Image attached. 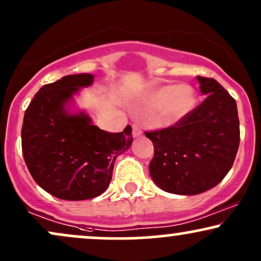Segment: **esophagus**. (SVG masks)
I'll use <instances>...</instances> for the list:
<instances>
[{
	"label": "esophagus",
	"mask_w": 261,
	"mask_h": 261,
	"mask_svg": "<svg viewBox=\"0 0 261 261\" xmlns=\"http://www.w3.org/2000/svg\"><path fill=\"white\" fill-rule=\"evenodd\" d=\"M141 135H142V128H141L140 124H134L133 125V136L140 137Z\"/></svg>",
	"instance_id": "obj_1"
}]
</instances>
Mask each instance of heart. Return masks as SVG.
Returning <instances> with one entry per match:
<instances>
[{
    "mask_svg": "<svg viewBox=\"0 0 261 261\" xmlns=\"http://www.w3.org/2000/svg\"><path fill=\"white\" fill-rule=\"evenodd\" d=\"M144 105L155 108L156 120L161 124L170 125L180 121L193 111L197 105V93L187 84L176 86L162 85L146 93Z\"/></svg>",
    "mask_w": 261,
    "mask_h": 261,
    "instance_id": "obj_1",
    "label": "heart"
}]
</instances>
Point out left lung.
<instances>
[{
    "mask_svg": "<svg viewBox=\"0 0 261 261\" xmlns=\"http://www.w3.org/2000/svg\"><path fill=\"white\" fill-rule=\"evenodd\" d=\"M197 80L206 98L172 126L146 133L154 146L153 181L165 192L182 196L203 193L222 181L240 146L236 100L212 77Z\"/></svg>",
    "mask_w": 261,
    "mask_h": 261,
    "instance_id": "obj_1",
    "label": "left lung"
}]
</instances>
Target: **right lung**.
<instances>
[{"label":"right lung","mask_w":261,"mask_h":261,"mask_svg":"<svg viewBox=\"0 0 261 261\" xmlns=\"http://www.w3.org/2000/svg\"><path fill=\"white\" fill-rule=\"evenodd\" d=\"M93 79L76 74L47 84L25 111V164L36 184L57 198L84 200L102 194L111 184L115 159L133 143L130 125L122 133H107L85 112L69 111L73 96Z\"/></svg>","instance_id":"obj_1"}]
</instances>
